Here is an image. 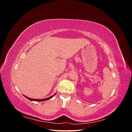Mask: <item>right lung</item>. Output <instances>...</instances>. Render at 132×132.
Listing matches in <instances>:
<instances>
[{
  "label": "right lung",
  "instance_id": "obj_1",
  "mask_svg": "<svg viewBox=\"0 0 132 132\" xmlns=\"http://www.w3.org/2000/svg\"><path fill=\"white\" fill-rule=\"evenodd\" d=\"M55 95V94H54L52 96L50 97H48V98H43V99H33V98H29L27 96H26L24 95V96L25 97H26L27 99H29V100H31V101H46V100H50L51 99V98H52Z\"/></svg>",
  "mask_w": 132,
  "mask_h": 132
}]
</instances>
